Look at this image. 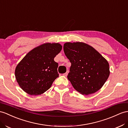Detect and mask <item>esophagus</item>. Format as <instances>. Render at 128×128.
<instances>
[{
  "label": "esophagus",
  "instance_id": "34e87169",
  "mask_svg": "<svg viewBox=\"0 0 128 128\" xmlns=\"http://www.w3.org/2000/svg\"><path fill=\"white\" fill-rule=\"evenodd\" d=\"M68 71H67L66 72H65V74H63V76H65V77H66L67 76H68Z\"/></svg>",
  "mask_w": 128,
  "mask_h": 128
}]
</instances>
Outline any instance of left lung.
<instances>
[{
    "mask_svg": "<svg viewBox=\"0 0 128 128\" xmlns=\"http://www.w3.org/2000/svg\"><path fill=\"white\" fill-rule=\"evenodd\" d=\"M63 48L71 63L68 79L74 89L85 95L101 89L110 74L106 59L93 47L83 42H65Z\"/></svg>",
    "mask_w": 128,
    "mask_h": 128,
    "instance_id": "1",
    "label": "left lung"
}]
</instances>
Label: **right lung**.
Segmentation results:
<instances>
[{"label":"right lung","mask_w":128,"mask_h":128,"mask_svg":"<svg viewBox=\"0 0 128 128\" xmlns=\"http://www.w3.org/2000/svg\"><path fill=\"white\" fill-rule=\"evenodd\" d=\"M60 43L46 42L28 52L17 65L15 77L19 86L30 95H39L59 77L54 58L62 50Z\"/></svg>","instance_id":"1"}]
</instances>
